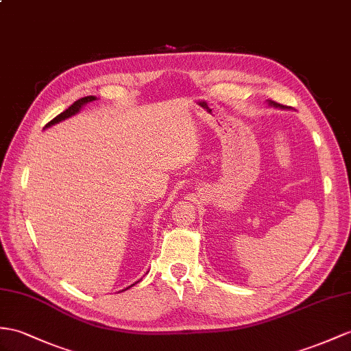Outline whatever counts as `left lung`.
I'll return each instance as SVG.
<instances>
[{"label": "left lung", "mask_w": 351, "mask_h": 351, "mask_svg": "<svg viewBox=\"0 0 351 351\" xmlns=\"http://www.w3.org/2000/svg\"><path fill=\"white\" fill-rule=\"evenodd\" d=\"M271 104H272V106H276V107H283V106H280L278 102H276V101H271Z\"/></svg>", "instance_id": "1"}]
</instances>
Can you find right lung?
<instances>
[{
	"label": "right lung",
	"instance_id": "right-lung-1",
	"mask_svg": "<svg viewBox=\"0 0 351 351\" xmlns=\"http://www.w3.org/2000/svg\"><path fill=\"white\" fill-rule=\"evenodd\" d=\"M97 98L95 97H83V98H80V99H77L75 102H73V104L68 107L65 111H62L61 114H58L55 119H52V121H50L49 123H46V128L47 126H52V125H55V123H58V122H61V121H65L66 117H71L73 114H75L77 111H79L80 108H82V106H84L86 104V102H90V101H95ZM134 286V285H132ZM131 287V286H130ZM128 289V287H126Z\"/></svg>",
	"mask_w": 351,
	"mask_h": 351
}]
</instances>
